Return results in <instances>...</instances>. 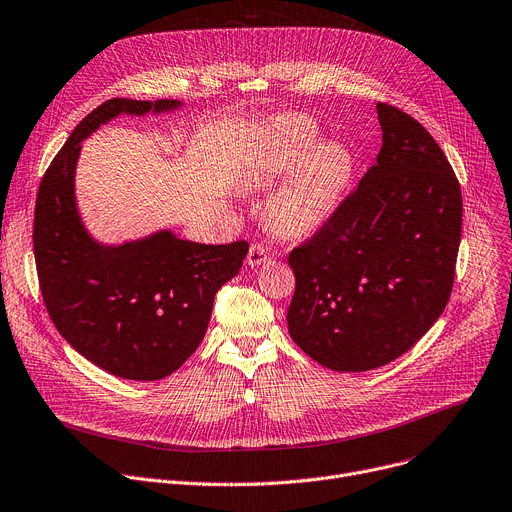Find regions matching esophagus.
Instances as JSON below:
<instances>
[{
    "mask_svg": "<svg viewBox=\"0 0 512 512\" xmlns=\"http://www.w3.org/2000/svg\"><path fill=\"white\" fill-rule=\"evenodd\" d=\"M270 260V256H268V250L262 246V244H252L250 246V252H248V258H246V262H248V266H260V264H264V262H268Z\"/></svg>",
    "mask_w": 512,
    "mask_h": 512,
    "instance_id": "esophagus-1",
    "label": "esophagus"
}]
</instances>
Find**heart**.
I'll use <instances>...</instances> for the list:
<instances>
[{"mask_svg": "<svg viewBox=\"0 0 512 512\" xmlns=\"http://www.w3.org/2000/svg\"><path fill=\"white\" fill-rule=\"evenodd\" d=\"M316 139L318 129L303 116L274 121L244 176V188L258 190L288 174L266 205L270 225L287 238L324 227L355 174V157L344 143Z\"/></svg>", "mask_w": 512, "mask_h": 512, "instance_id": "heart-1", "label": "heart"}]
</instances>
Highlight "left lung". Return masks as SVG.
<instances>
[{
	"label": "left lung",
	"mask_w": 512,
	"mask_h": 512,
	"mask_svg": "<svg viewBox=\"0 0 512 512\" xmlns=\"http://www.w3.org/2000/svg\"><path fill=\"white\" fill-rule=\"evenodd\" d=\"M377 164L311 240L289 254V334L332 371L402 357L439 320L461 242V188L439 143L379 102Z\"/></svg>",
	"instance_id": "obj_1"
}]
</instances>
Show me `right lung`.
<instances>
[{
    "mask_svg": "<svg viewBox=\"0 0 512 512\" xmlns=\"http://www.w3.org/2000/svg\"><path fill=\"white\" fill-rule=\"evenodd\" d=\"M178 100L112 98L73 129L36 194L34 260L59 334L110 375L155 381L172 375L205 338L215 293L238 274L246 242L207 246L170 229L104 246L75 203L82 141L119 114L180 108Z\"/></svg>",
    "mask_w": 512,
    "mask_h": 512,
    "instance_id": "1",
    "label": "right lung"
}]
</instances>
